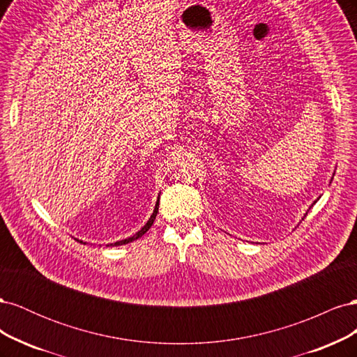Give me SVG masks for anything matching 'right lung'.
<instances>
[{
	"label": "right lung",
	"mask_w": 357,
	"mask_h": 357,
	"mask_svg": "<svg viewBox=\"0 0 357 357\" xmlns=\"http://www.w3.org/2000/svg\"><path fill=\"white\" fill-rule=\"evenodd\" d=\"M158 208H159V201L156 202V205H155V210H153V214L150 215V219H149V222L143 226L142 229H139L135 235H132V236H129V238H126V240H122V241H117V243H114V244H110V245H122V244H128V243H131V241H134V240H138L139 236L142 235H144L149 229H150V226L153 225V222H155V219H156V214H158ZM79 241V240H77ZM80 243H83V241H80Z\"/></svg>",
	"instance_id": "add662e5"
}]
</instances>
